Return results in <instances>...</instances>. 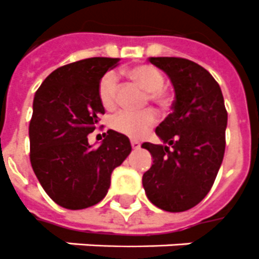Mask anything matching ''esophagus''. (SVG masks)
Here are the masks:
<instances>
[{"label":"esophagus","instance_id":"esophagus-1","mask_svg":"<svg viewBox=\"0 0 259 259\" xmlns=\"http://www.w3.org/2000/svg\"><path fill=\"white\" fill-rule=\"evenodd\" d=\"M131 146L134 150H139L140 148V142H138V140H131Z\"/></svg>","mask_w":259,"mask_h":259}]
</instances>
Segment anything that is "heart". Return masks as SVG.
Listing matches in <instances>:
<instances>
[{"instance_id":"heart-1","label":"heart","mask_w":259,"mask_h":259,"mask_svg":"<svg viewBox=\"0 0 259 259\" xmlns=\"http://www.w3.org/2000/svg\"><path fill=\"white\" fill-rule=\"evenodd\" d=\"M128 77L148 91L146 103L151 101L156 105L165 107L169 103L168 92L164 88V76L154 65H138L125 71ZM97 95L105 108H112L117 103L119 78L112 71L103 74L97 85ZM158 121V113L152 108L143 109L140 112L121 111L111 120V127L116 132L128 138L139 139L144 136Z\"/></svg>"}]
</instances>
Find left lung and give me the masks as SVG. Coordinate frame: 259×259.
<instances>
[{
  "mask_svg": "<svg viewBox=\"0 0 259 259\" xmlns=\"http://www.w3.org/2000/svg\"><path fill=\"white\" fill-rule=\"evenodd\" d=\"M171 78L172 112L155 132L167 144L143 143L154 163L143 175L147 198L164 211L190 210L207 195L222 164L227 111L221 87L199 64L182 57H150Z\"/></svg>",
  "mask_w": 259,
  "mask_h": 259,
  "instance_id": "1",
  "label": "left lung"
}]
</instances>
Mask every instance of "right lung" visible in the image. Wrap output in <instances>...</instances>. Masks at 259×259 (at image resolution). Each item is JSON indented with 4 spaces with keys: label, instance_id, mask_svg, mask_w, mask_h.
Here are the masks:
<instances>
[{
    "label": "right lung",
    "instance_id": "1",
    "mask_svg": "<svg viewBox=\"0 0 259 259\" xmlns=\"http://www.w3.org/2000/svg\"><path fill=\"white\" fill-rule=\"evenodd\" d=\"M120 59L92 57L57 68L41 84L29 123L30 163L51 199L61 207L81 210L99 203L108 192L111 174L131 154L125 135L108 130L92 148L104 107L97 85Z\"/></svg>",
    "mask_w": 259,
    "mask_h": 259
}]
</instances>
